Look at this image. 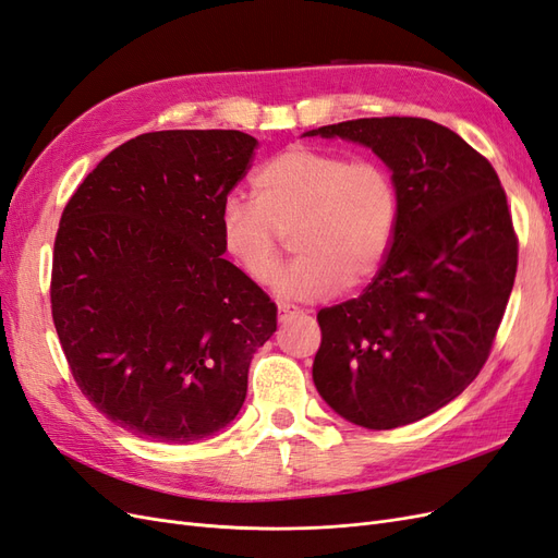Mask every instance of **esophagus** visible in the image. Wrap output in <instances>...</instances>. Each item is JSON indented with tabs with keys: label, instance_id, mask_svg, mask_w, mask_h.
I'll return each mask as SVG.
<instances>
[{
	"label": "esophagus",
	"instance_id": "1",
	"mask_svg": "<svg viewBox=\"0 0 558 558\" xmlns=\"http://www.w3.org/2000/svg\"><path fill=\"white\" fill-rule=\"evenodd\" d=\"M298 316H307V314L298 310V307H291V305H279V320H281V324H286V320H291V318H298Z\"/></svg>",
	"mask_w": 558,
	"mask_h": 558
}]
</instances>
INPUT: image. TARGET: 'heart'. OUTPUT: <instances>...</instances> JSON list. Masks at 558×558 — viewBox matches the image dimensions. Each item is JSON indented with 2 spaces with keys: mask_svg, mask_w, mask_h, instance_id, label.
Listing matches in <instances>:
<instances>
[{
  "mask_svg": "<svg viewBox=\"0 0 558 558\" xmlns=\"http://www.w3.org/2000/svg\"><path fill=\"white\" fill-rule=\"evenodd\" d=\"M251 189L256 202L226 199L221 244L253 283L275 281L289 238L300 258L277 281L286 298H324L379 275L398 228V191L381 162L291 146L253 174Z\"/></svg>",
  "mask_w": 558,
  "mask_h": 558,
  "instance_id": "obj_1",
  "label": "heart"
}]
</instances>
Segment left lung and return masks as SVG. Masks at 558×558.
Here are the masks:
<instances>
[{"mask_svg":"<svg viewBox=\"0 0 558 558\" xmlns=\"http://www.w3.org/2000/svg\"><path fill=\"white\" fill-rule=\"evenodd\" d=\"M316 134L373 148L398 191L379 275L316 316V391L356 426H408L461 396L492 353L519 258L508 195L492 162L428 118H359Z\"/></svg>","mask_w":558,"mask_h":558,"instance_id":"left-lung-1","label":"left lung"}]
</instances>
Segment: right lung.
Masks as SVG:
<instances>
[{"mask_svg": "<svg viewBox=\"0 0 558 558\" xmlns=\"http://www.w3.org/2000/svg\"><path fill=\"white\" fill-rule=\"evenodd\" d=\"M258 142L240 130L140 134L66 202L50 312L81 393L121 428L185 445L226 428L277 305L223 258L221 211Z\"/></svg>", "mask_w": 558, "mask_h": 558, "instance_id": "obj_1", "label": "right lung"}]
</instances>
